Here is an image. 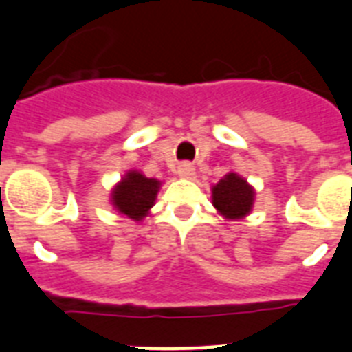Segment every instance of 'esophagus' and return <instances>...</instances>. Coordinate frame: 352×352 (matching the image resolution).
<instances>
[{
  "instance_id": "1",
  "label": "esophagus",
  "mask_w": 352,
  "mask_h": 352,
  "mask_svg": "<svg viewBox=\"0 0 352 352\" xmlns=\"http://www.w3.org/2000/svg\"><path fill=\"white\" fill-rule=\"evenodd\" d=\"M178 174L182 178H187V179H192L196 176V169H194L190 164H182L178 167Z\"/></svg>"
}]
</instances>
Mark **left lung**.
<instances>
[{
	"mask_svg": "<svg viewBox=\"0 0 352 352\" xmlns=\"http://www.w3.org/2000/svg\"><path fill=\"white\" fill-rule=\"evenodd\" d=\"M212 203L228 219L245 217L254 205V188L237 174H226L212 188Z\"/></svg>",
	"mask_w": 352,
	"mask_h": 352,
	"instance_id": "1",
	"label": "left lung"
}]
</instances>
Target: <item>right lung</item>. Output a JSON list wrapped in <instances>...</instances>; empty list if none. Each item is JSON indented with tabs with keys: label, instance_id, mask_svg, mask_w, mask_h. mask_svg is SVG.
Segmentation results:
<instances>
[{
	"label": "right lung",
	"instance_id": "obj_1",
	"mask_svg": "<svg viewBox=\"0 0 352 352\" xmlns=\"http://www.w3.org/2000/svg\"><path fill=\"white\" fill-rule=\"evenodd\" d=\"M160 182L153 178H145L144 174L127 173L122 183L113 190V205L124 216L140 221L155 205L156 194H158Z\"/></svg>",
	"mask_w": 352,
	"mask_h": 352
}]
</instances>
